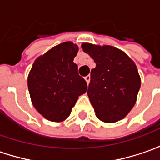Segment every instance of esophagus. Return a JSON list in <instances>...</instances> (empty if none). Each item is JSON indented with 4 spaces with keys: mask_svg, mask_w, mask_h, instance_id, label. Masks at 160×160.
I'll list each match as a JSON object with an SVG mask.
<instances>
[{
    "mask_svg": "<svg viewBox=\"0 0 160 160\" xmlns=\"http://www.w3.org/2000/svg\"><path fill=\"white\" fill-rule=\"evenodd\" d=\"M84 79H85L86 83H90V80H91V77H90V76H86V77H84Z\"/></svg>",
    "mask_w": 160,
    "mask_h": 160,
    "instance_id": "1",
    "label": "esophagus"
}]
</instances>
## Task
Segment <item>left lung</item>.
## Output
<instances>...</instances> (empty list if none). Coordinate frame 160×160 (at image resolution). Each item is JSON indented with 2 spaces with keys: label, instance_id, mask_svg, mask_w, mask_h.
Here are the masks:
<instances>
[{
  "label": "left lung",
  "instance_id": "left-lung-1",
  "mask_svg": "<svg viewBox=\"0 0 160 160\" xmlns=\"http://www.w3.org/2000/svg\"><path fill=\"white\" fill-rule=\"evenodd\" d=\"M82 48L96 64L87 91L96 117L106 123L124 118L134 106L141 87L134 62L115 47L83 43Z\"/></svg>",
  "mask_w": 160,
  "mask_h": 160
}]
</instances>
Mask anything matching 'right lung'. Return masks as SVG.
Here are the masks:
<instances>
[{
	"label": "right lung",
	"mask_w": 160,
	"mask_h": 160,
	"mask_svg": "<svg viewBox=\"0 0 160 160\" xmlns=\"http://www.w3.org/2000/svg\"><path fill=\"white\" fill-rule=\"evenodd\" d=\"M78 47L62 42L41 56L33 64L28 79L33 105L45 118L65 120L71 113L78 96L87 90V83L78 75L74 63Z\"/></svg>",
	"instance_id": "obj_1"
}]
</instances>
